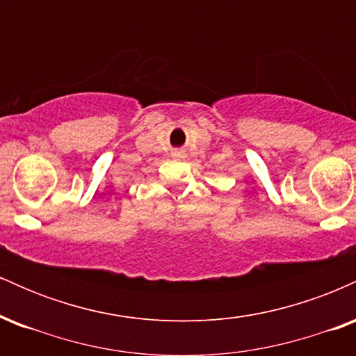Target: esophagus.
Here are the masks:
<instances>
[{
	"instance_id": "1",
	"label": "esophagus",
	"mask_w": 356,
	"mask_h": 356,
	"mask_svg": "<svg viewBox=\"0 0 356 356\" xmlns=\"http://www.w3.org/2000/svg\"><path fill=\"white\" fill-rule=\"evenodd\" d=\"M186 157L182 152H179V150H175V152H172V159H175V161H181V159Z\"/></svg>"
}]
</instances>
